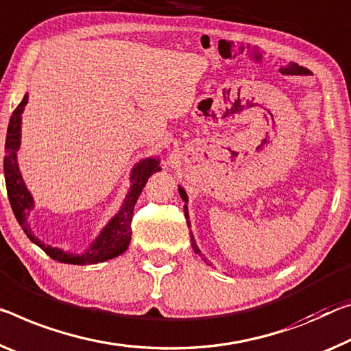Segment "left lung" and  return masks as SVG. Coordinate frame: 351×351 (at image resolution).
Returning a JSON list of instances; mask_svg holds the SVG:
<instances>
[{
  "instance_id": "left-lung-1",
  "label": "left lung",
  "mask_w": 351,
  "mask_h": 351,
  "mask_svg": "<svg viewBox=\"0 0 351 351\" xmlns=\"http://www.w3.org/2000/svg\"><path fill=\"white\" fill-rule=\"evenodd\" d=\"M179 193H180V196H182V199L185 202H188V196H186V193L183 191V188L182 186H179ZM185 218L188 219V212H186V206H185ZM188 228H190V221H188ZM191 246H193V250H194V252H196V254H199V256H202L201 254V251H199V247H197V245H196V241H194V239L191 237Z\"/></svg>"
}]
</instances>
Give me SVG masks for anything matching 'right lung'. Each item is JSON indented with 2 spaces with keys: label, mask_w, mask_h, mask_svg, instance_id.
<instances>
[{
  "label": "right lung",
  "mask_w": 351,
  "mask_h": 351,
  "mask_svg": "<svg viewBox=\"0 0 351 351\" xmlns=\"http://www.w3.org/2000/svg\"><path fill=\"white\" fill-rule=\"evenodd\" d=\"M28 104V94L23 97L20 105L15 108L12 116H10L8 134H6V157H4V179H6L8 196L12 212L17 218L21 229L28 235V239L36 243L40 250H44L53 261L62 263H72V265H90V263L105 262L108 258H114L123 251H127L132 240V218L134 204H136L139 194L145 186V182L155 172L161 171L160 160L157 158H145L134 166L130 176L132 186L128 190L125 201H123L119 213L105 226V229L100 232V235L90 243L88 251L83 254H69L59 247H51L40 241L32 234L26 217L29 215V210L34 207L31 193L26 188L23 179H21L19 165H17V150L20 147V125H21V112L25 105Z\"/></svg>",
  "instance_id": "1"
}]
</instances>
